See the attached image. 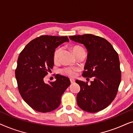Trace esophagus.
<instances>
[{
    "label": "esophagus",
    "mask_w": 133,
    "mask_h": 133,
    "mask_svg": "<svg viewBox=\"0 0 133 133\" xmlns=\"http://www.w3.org/2000/svg\"><path fill=\"white\" fill-rule=\"evenodd\" d=\"M70 82L71 83H74V82H75V80H74L72 79H70Z\"/></svg>",
    "instance_id": "obj_1"
}]
</instances>
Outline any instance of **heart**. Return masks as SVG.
<instances>
[{
    "label": "heart",
    "mask_w": 133,
    "mask_h": 133,
    "mask_svg": "<svg viewBox=\"0 0 133 133\" xmlns=\"http://www.w3.org/2000/svg\"><path fill=\"white\" fill-rule=\"evenodd\" d=\"M72 51L74 54V56H76V54L79 53V52H85V51L82 48V47L79 46H74L73 48H72ZM61 52V48H58L55 51H54V53L53 55L54 61L56 62L57 61ZM77 71V68H71V67H65V68L61 69V71H60V72H61V74L68 76L69 77H74V76H75L76 72Z\"/></svg>",
    "instance_id": "obj_1"
}]
</instances>
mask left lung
Listing matches in <instances>:
<instances>
[{
  "label": "left lung",
  "instance_id": "left-lung-1",
  "mask_svg": "<svg viewBox=\"0 0 133 133\" xmlns=\"http://www.w3.org/2000/svg\"><path fill=\"white\" fill-rule=\"evenodd\" d=\"M69 37L83 44L88 51L82 76L94 77L90 85H88V82L76 81L81 87L77 95L78 106L89 112L102 110L113 101L121 81L117 52L109 42L99 36L88 34Z\"/></svg>",
  "mask_w": 133,
  "mask_h": 133
}]
</instances>
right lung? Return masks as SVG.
<instances>
[{
  "instance_id": "add662e5",
  "label": "right lung",
  "mask_w": 133,
  "mask_h": 133,
  "mask_svg": "<svg viewBox=\"0 0 133 133\" xmlns=\"http://www.w3.org/2000/svg\"><path fill=\"white\" fill-rule=\"evenodd\" d=\"M66 42H69L67 36H41L28 43L18 57L15 76L19 91L37 111L50 112L58 108L62 95L70 85L69 78L59 74L49 84L43 81L53 67L56 48Z\"/></svg>"
}]
</instances>
